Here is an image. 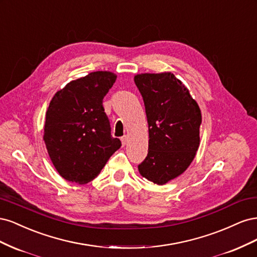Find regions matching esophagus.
<instances>
[{"label": "esophagus", "instance_id": "1", "mask_svg": "<svg viewBox=\"0 0 257 257\" xmlns=\"http://www.w3.org/2000/svg\"><path fill=\"white\" fill-rule=\"evenodd\" d=\"M127 141H128V137L125 135V136H123V137H121V143H122V145L123 146H125L126 144H127Z\"/></svg>", "mask_w": 257, "mask_h": 257}]
</instances>
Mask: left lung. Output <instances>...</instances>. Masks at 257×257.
<instances>
[{"label":"left lung","mask_w":257,"mask_h":257,"mask_svg":"<svg viewBox=\"0 0 257 257\" xmlns=\"http://www.w3.org/2000/svg\"><path fill=\"white\" fill-rule=\"evenodd\" d=\"M134 81L144 98L149 131L146 160L139 174L166 184L183 174L199 147L201 112L190 90L172 72L143 73Z\"/></svg>","instance_id":"8db88e82"}]
</instances>
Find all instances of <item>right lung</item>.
Wrapping results in <instances>:
<instances>
[{
  "instance_id": "add662e5",
  "label": "right lung",
  "mask_w": 257,
  "mask_h": 257,
  "mask_svg": "<svg viewBox=\"0 0 257 257\" xmlns=\"http://www.w3.org/2000/svg\"><path fill=\"white\" fill-rule=\"evenodd\" d=\"M115 79L112 72H92L68 82L50 100L43 139L54 168L67 181H92L121 147L110 135L103 107Z\"/></svg>"
}]
</instances>
